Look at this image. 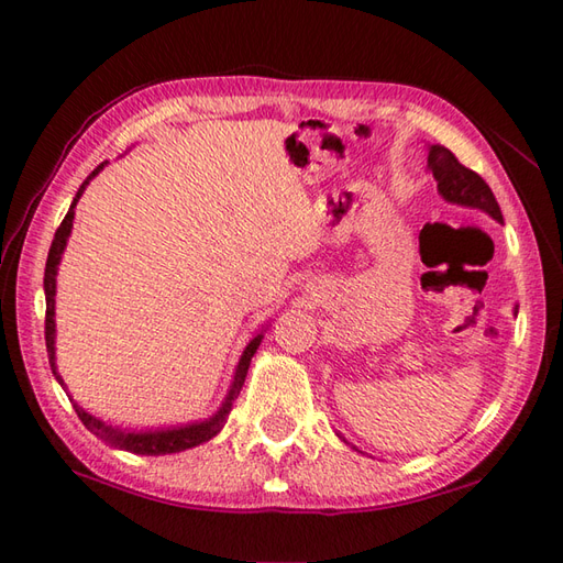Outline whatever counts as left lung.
Returning <instances> with one entry per match:
<instances>
[{
  "instance_id": "8db88e82",
  "label": "left lung",
  "mask_w": 563,
  "mask_h": 563,
  "mask_svg": "<svg viewBox=\"0 0 563 563\" xmlns=\"http://www.w3.org/2000/svg\"><path fill=\"white\" fill-rule=\"evenodd\" d=\"M428 169L433 172V178L438 181V194L448 202L482 210L496 222H504V214H500L494 190L488 188V184L479 174L460 164L448 147L428 145ZM512 314L518 317V305L512 307ZM341 440L345 442V438Z\"/></svg>"
}]
</instances>
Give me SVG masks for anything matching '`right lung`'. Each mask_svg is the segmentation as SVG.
<instances>
[{
    "label": "right lung",
    "instance_id": "obj_1",
    "mask_svg": "<svg viewBox=\"0 0 563 563\" xmlns=\"http://www.w3.org/2000/svg\"><path fill=\"white\" fill-rule=\"evenodd\" d=\"M109 162L99 164L97 169H93L87 178H84V184L79 186L75 200H71V206L65 214L63 224L57 227L55 239L51 244V251H47V263H45V278H43V288H45V345H47V357H51V367H53V375L59 382V387H65L63 377L57 373V365H55V290H57V266L59 261H63L65 254V246H67V239L71 234V222H75V208L81 198L84 190L91 184L93 176H99L103 166ZM263 339V329L256 333L254 339L246 343V349L239 357V363L234 367V377H232V385L230 391H227V397L222 401V406L218 411H214L206 421H194V423H184V426H169V428H118L101 421V418L91 416L89 411H84L81 406L69 399L71 406H75V411L79 416V421L87 426L93 435H99L103 442H109L111 448L115 450H125V452H135V454H172V452H184L188 448H196L200 442H208L210 438H214L222 430V426L227 423V416L232 411V404L239 397V391H242V385L246 379L249 373V365H251V357L258 351ZM69 397V394H67Z\"/></svg>",
    "mask_w": 563,
    "mask_h": 563
}]
</instances>
